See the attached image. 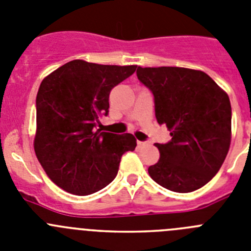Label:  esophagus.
Here are the masks:
<instances>
[{"label":"esophagus","instance_id":"obj_1","mask_svg":"<svg viewBox=\"0 0 251 251\" xmlns=\"http://www.w3.org/2000/svg\"><path fill=\"white\" fill-rule=\"evenodd\" d=\"M137 145H138V147H146V146H150V142L138 141V142H137Z\"/></svg>","mask_w":251,"mask_h":251}]
</instances>
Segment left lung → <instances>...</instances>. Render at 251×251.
Here are the masks:
<instances>
[{
    "label": "left lung",
    "instance_id": "left-lung-1",
    "mask_svg": "<svg viewBox=\"0 0 251 251\" xmlns=\"http://www.w3.org/2000/svg\"><path fill=\"white\" fill-rule=\"evenodd\" d=\"M154 97L159 124L172 137L156 147L159 159L148 174L162 187L191 192L202 187L223 166L231 142L229 95L201 70L176 66L137 69Z\"/></svg>",
    "mask_w": 251,
    "mask_h": 251
}]
</instances>
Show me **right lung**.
Here are the masks:
<instances>
[{
	"label": "right lung",
	"instance_id": "add662e5",
	"mask_svg": "<svg viewBox=\"0 0 251 251\" xmlns=\"http://www.w3.org/2000/svg\"><path fill=\"white\" fill-rule=\"evenodd\" d=\"M137 65H101L73 60L44 77L36 97L34 148L49 178L73 195L86 196L109 185L133 134L101 132L109 94Z\"/></svg>",
	"mask_w": 251,
	"mask_h": 251
}]
</instances>
